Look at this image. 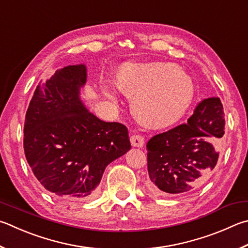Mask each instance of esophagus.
<instances>
[{"label": "esophagus", "instance_id": "obj_1", "mask_svg": "<svg viewBox=\"0 0 248 248\" xmlns=\"http://www.w3.org/2000/svg\"><path fill=\"white\" fill-rule=\"evenodd\" d=\"M130 142H131V145L134 147H142L144 145V138L141 134H133L130 138Z\"/></svg>", "mask_w": 248, "mask_h": 248}]
</instances>
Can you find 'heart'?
<instances>
[{
  "mask_svg": "<svg viewBox=\"0 0 248 248\" xmlns=\"http://www.w3.org/2000/svg\"><path fill=\"white\" fill-rule=\"evenodd\" d=\"M117 87L134 97L136 114L153 127L172 124L186 114L195 96L192 77L170 62L127 64L121 67L116 78ZM105 95L117 101L112 89H103Z\"/></svg>",
  "mask_w": 248,
  "mask_h": 248,
  "instance_id": "1",
  "label": "heart"
}]
</instances>
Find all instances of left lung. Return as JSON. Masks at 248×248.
Returning a JSON list of instances; mask_svg holds the SVG:
<instances>
[{
    "label": "left lung",
    "instance_id": "1",
    "mask_svg": "<svg viewBox=\"0 0 248 248\" xmlns=\"http://www.w3.org/2000/svg\"><path fill=\"white\" fill-rule=\"evenodd\" d=\"M219 97L200 102L186 124L156 134L147 142L148 187L156 195L191 193L217 165L216 145L224 134Z\"/></svg>",
    "mask_w": 248,
    "mask_h": 248
}]
</instances>
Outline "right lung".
<instances>
[{
  "label": "right lung",
  "mask_w": 248,
  "mask_h": 248,
  "mask_svg": "<svg viewBox=\"0 0 248 248\" xmlns=\"http://www.w3.org/2000/svg\"><path fill=\"white\" fill-rule=\"evenodd\" d=\"M85 81L84 65L57 70L35 89L24 125L25 155L35 178L70 199L91 196L107 165L131 148L125 125L85 108L80 100Z\"/></svg>",
  "instance_id": "obj_1"
}]
</instances>
